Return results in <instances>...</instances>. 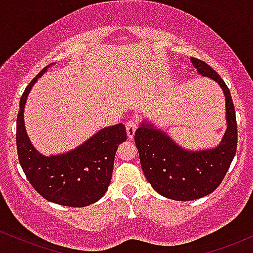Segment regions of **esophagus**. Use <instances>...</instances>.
Masks as SVG:
<instances>
[{
    "label": "esophagus",
    "mask_w": 253,
    "mask_h": 253,
    "mask_svg": "<svg viewBox=\"0 0 253 253\" xmlns=\"http://www.w3.org/2000/svg\"><path fill=\"white\" fill-rule=\"evenodd\" d=\"M126 126L127 137H129L130 140H132V138H134V136H135L136 129H137V122H136L135 119H130V121L126 122Z\"/></svg>",
    "instance_id": "34e87169"
}]
</instances>
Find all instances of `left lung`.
<instances>
[{"label":"left lung","instance_id":"obj_1","mask_svg":"<svg viewBox=\"0 0 253 253\" xmlns=\"http://www.w3.org/2000/svg\"><path fill=\"white\" fill-rule=\"evenodd\" d=\"M191 62L198 74L216 81L225 94L227 130L220 144L196 152L184 149L146 122L134 137L147 180L158 194L174 201H192L211 194L223 180L237 152V118L228 87L206 62L194 57Z\"/></svg>","mask_w":253,"mask_h":253}]
</instances>
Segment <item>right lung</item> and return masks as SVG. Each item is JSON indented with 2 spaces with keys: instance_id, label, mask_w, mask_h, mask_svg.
Returning <instances> with one entry per match:
<instances>
[{
  "instance_id": "obj_1",
  "label": "right lung",
  "mask_w": 253,
  "mask_h": 253,
  "mask_svg": "<svg viewBox=\"0 0 253 253\" xmlns=\"http://www.w3.org/2000/svg\"><path fill=\"white\" fill-rule=\"evenodd\" d=\"M49 64L30 82L20 99L16 118V148L19 163L31 185L46 201L65 207H86L100 200L112 178L117 148L126 140L122 123L104 127L81 146L64 154L45 157L31 143L24 123L28 93Z\"/></svg>"
}]
</instances>
